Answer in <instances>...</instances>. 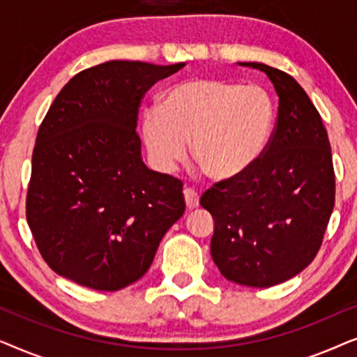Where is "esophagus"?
Masks as SVG:
<instances>
[{
    "label": "esophagus",
    "instance_id": "obj_1",
    "mask_svg": "<svg viewBox=\"0 0 357 357\" xmlns=\"http://www.w3.org/2000/svg\"><path fill=\"white\" fill-rule=\"evenodd\" d=\"M183 197H185V203H187V208L188 209H193L198 206V195L195 192L193 188H185L183 190Z\"/></svg>",
    "mask_w": 357,
    "mask_h": 357
}]
</instances>
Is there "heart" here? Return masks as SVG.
Wrapping results in <instances>:
<instances>
[{"instance_id":"heart-1","label":"heart","mask_w":357,"mask_h":357,"mask_svg":"<svg viewBox=\"0 0 357 357\" xmlns=\"http://www.w3.org/2000/svg\"><path fill=\"white\" fill-rule=\"evenodd\" d=\"M275 126V104L260 86L190 79L143 115V139L155 164L172 169L192 155L213 178H232L260 159Z\"/></svg>"}]
</instances>
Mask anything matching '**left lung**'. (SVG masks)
I'll list each match as a JSON object with an SVG mask.
<instances>
[{"instance_id": "left-lung-1", "label": "left lung", "mask_w": 357, "mask_h": 357, "mask_svg": "<svg viewBox=\"0 0 357 357\" xmlns=\"http://www.w3.org/2000/svg\"><path fill=\"white\" fill-rule=\"evenodd\" d=\"M270 77L280 97L273 135L260 159L214 183L202 206L211 213L213 261L229 281L250 287L284 282L307 268L335 206L328 135L294 77L263 63H238Z\"/></svg>"}]
</instances>
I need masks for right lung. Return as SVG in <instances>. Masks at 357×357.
<instances>
[{
  "label": "right lung",
  "mask_w": 357,
  "mask_h": 357,
  "mask_svg": "<svg viewBox=\"0 0 357 357\" xmlns=\"http://www.w3.org/2000/svg\"><path fill=\"white\" fill-rule=\"evenodd\" d=\"M183 66L105 61L77 73L53 100L33 148L26 216L56 275L123 289L182 218L183 183L146 167L136 121L146 92Z\"/></svg>",
  "instance_id": "add662e5"
}]
</instances>
